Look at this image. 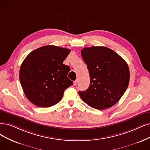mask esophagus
<instances>
[{
	"instance_id": "esophagus-1",
	"label": "esophagus",
	"mask_w": 150,
	"mask_h": 150,
	"mask_svg": "<svg viewBox=\"0 0 150 150\" xmlns=\"http://www.w3.org/2000/svg\"><path fill=\"white\" fill-rule=\"evenodd\" d=\"M77 83H78V81H77V80H75V81H74V86H76L77 85Z\"/></svg>"
}]
</instances>
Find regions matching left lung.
Listing matches in <instances>:
<instances>
[{"instance_id":"8db88e82","label":"left lung","mask_w":150,"mask_h":150,"mask_svg":"<svg viewBox=\"0 0 150 150\" xmlns=\"http://www.w3.org/2000/svg\"><path fill=\"white\" fill-rule=\"evenodd\" d=\"M81 53L89 71L90 83L86 91L79 92L80 98L96 109L112 107L128 87V65L119 55L106 47H85Z\"/></svg>"}]
</instances>
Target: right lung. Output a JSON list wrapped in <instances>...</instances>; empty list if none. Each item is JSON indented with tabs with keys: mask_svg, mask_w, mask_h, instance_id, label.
<instances>
[{
	"mask_svg": "<svg viewBox=\"0 0 150 150\" xmlns=\"http://www.w3.org/2000/svg\"><path fill=\"white\" fill-rule=\"evenodd\" d=\"M70 50L47 45L30 52L22 62L20 81L28 100L36 106L48 108L58 103L67 88L73 85L63 64Z\"/></svg>",
	"mask_w": 150,
	"mask_h": 150,
	"instance_id": "obj_1",
	"label": "right lung"
}]
</instances>
